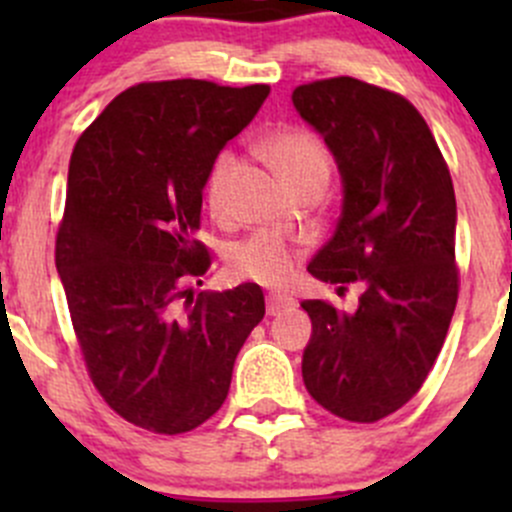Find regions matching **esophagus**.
<instances>
[{
  "mask_svg": "<svg viewBox=\"0 0 512 512\" xmlns=\"http://www.w3.org/2000/svg\"><path fill=\"white\" fill-rule=\"evenodd\" d=\"M294 307V299L287 297V294H270L267 297V314L270 317H277V314L287 312V309Z\"/></svg>",
  "mask_w": 512,
  "mask_h": 512,
  "instance_id": "obj_1",
  "label": "esophagus"
}]
</instances>
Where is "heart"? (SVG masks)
<instances>
[{"instance_id": "1", "label": "heart", "mask_w": 512, "mask_h": 512, "mask_svg": "<svg viewBox=\"0 0 512 512\" xmlns=\"http://www.w3.org/2000/svg\"><path fill=\"white\" fill-rule=\"evenodd\" d=\"M262 156L287 180L297 193L324 188L329 178V153L314 133L304 128H282L262 141ZM235 156L230 151L218 153L205 178V195L215 213L225 208ZM292 247L272 232H255L247 240L237 242L227 255L232 275L257 285H280L292 270Z\"/></svg>"}]
</instances>
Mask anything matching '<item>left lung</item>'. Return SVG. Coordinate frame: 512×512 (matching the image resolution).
<instances>
[{"mask_svg": "<svg viewBox=\"0 0 512 512\" xmlns=\"http://www.w3.org/2000/svg\"><path fill=\"white\" fill-rule=\"evenodd\" d=\"M292 103L342 175L337 230L307 270L364 287L354 312L302 302L312 319L302 379L334 416L379 421L421 389L456 309L451 173L404 96L339 76L297 86Z\"/></svg>", "mask_w": 512, "mask_h": 512, "instance_id": "obj_1", "label": "left lung"}]
</instances>
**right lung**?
<instances>
[{
	"label": "right lung",
	"mask_w": 512,
	"mask_h": 512,
	"mask_svg": "<svg viewBox=\"0 0 512 512\" xmlns=\"http://www.w3.org/2000/svg\"><path fill=\"white\" fill-rule=\"evenodd\" d=\"M267 94L198 79L131 86L71 153L56 270L98 394L146 431L208 421L265 317L255 282L200 294L183 285L210 265L195 240L210 165Z\"/></svg>",
	"instance_id": "obj_1"
}]
</instances>
